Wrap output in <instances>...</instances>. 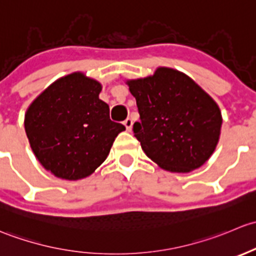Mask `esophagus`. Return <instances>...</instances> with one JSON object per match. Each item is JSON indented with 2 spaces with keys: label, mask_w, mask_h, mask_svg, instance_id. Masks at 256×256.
<instances>
[{
  "label": "esophagus",
  "mask_w": 256,
  "mask_h": 256,
  "mask_svg": "<svg viewBox=\"0 0 256 256\" xmlns=\"http://www.w3.org/2000/svg\"><path fill=\"white\" fill-rule=\"evenodd\" d=\"M123 124L126 126V128H127L128 132H130L132 128H133V120H132V118H127V120L123 122Z\"/></svg>",
  "instance_id": "esophagus-1"
}]
</instances>
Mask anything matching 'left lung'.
Listing matches in <instances>:
<instances>
[{"label":"left lung","instance_id":"1","mask_svg":"<svg viewBox=\"0 0 256 256\" xmlns=\"http://www.w3.org/2000/svg\"><path fill=\"white\" fill-rule=\"evenodd\" d=\"M140 122L134 136L149 159L170 172L201 168L216 150L222 114L214 100L190 76L160 66L146 78L127 80Z\"/></svg>","mask_w":256,"mask_h":256}]
</instances>
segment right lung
Returning <instances> with one entry per match:
<instances>
[{
    "label": "right lung",
    "instance_id": "add662e5",
    "mask_svg": "<svg viewBox=\"0 0 256 256\" xmlns=\"http://www.w3.org/2000/svg\"><path fill=\"white\" fill-rule=\"evenodd\" d=\"M102 85L84 72L48 86L28 107L24 128L34 155L54 176L76 181L94 172L126 127L110 118Z\"/></svg>",
    "mask_w": 256,
    "mask_h": 256
}]
</instances>
